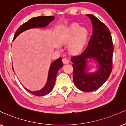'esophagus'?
I'll return each mask as SVG.
<instances>
[{"label":"esophagus","mask_w":126,"mask_h":126,"mask_svg":"<svg viewBox=\"0 0 126 126\" xmlns=\"http://www.w3.org/2000/svg\"><path fill=\"white\" fill-rule=\"evenodd\" d=\"M63 63H64V64H66V63H69V60H68L67 58H63Z\"/></svg>","instance_id":"esophagus-1"}]
</instances>
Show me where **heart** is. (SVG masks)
<instances>
[{"instance_id": "obj_1", "label": "heart", "mask_w": 126, "mask_h": 126, "mask_svg": "<svg viewBox=\"0 0 126 126\" xmlns=\"http://www.w3.org/2000/svg\"><path fill=\"white\" fill-rule=\"evenodd\" d=\"M87 36L88 31L85 28H80L78 24L74 23L71 24L65 32L63 35V41L64 43H68L74 39L70 46V49L72 52L77 53L83 48Z\"/></svg>"}]
</instances>
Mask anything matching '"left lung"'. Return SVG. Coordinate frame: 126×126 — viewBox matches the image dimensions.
Listing matches in <instances>:
<instances>
[{"instance_id":"8db88e82","label":"left lung","mask_w":126,"mask_h":126,"mask_svg":"<svg viewBox=\"0 0 126 126\" xmlns=\"http://www.w3.org/2000/svg\"><path fill=\"white\" fill-rule=\"evenodd\" d=\"M92 21L93 32L86 48L79 55L71 57L74 84L83 92L98 89L109 77L112 70L113 44L109 30L92 15H86ZM94 59L99 67L94 73L87 72V60Z\"/></svg>"}]
</instances>
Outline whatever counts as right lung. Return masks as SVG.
<instances>
[{
    "instance_id": "add662e5",
    "label": "right lung",
    "mask_w": 126,
    "mask_h": 126,
    "mask_svg": "<svg viewBox=\"0 0 126 126\" xmlns=\"http://www.w3.org/2000/svg\"><path fill=\"white\" fill-rule=\"evenodd\" d=\"M54 19V17L52 16H41L35 17L31 18L27 21L24 23L22 25L20 26V27L16 32V33L14 36L13 40H15L18 34H20L21 32L24 31L29 30V29H32V28L35 27H44L47 26L48 25V24L51 21ZM63 66V63L62 61V58H60L54 61L51 63L50 68H49L48 76V80L47 83L43 88L38 91H31L29 89L25 88L26 91L30 93L31 94H34L35 96H43L46 94H48L50 93L52 90V88L54 86L56 79V76H57V72L60 68H61ZM13 70V68L12 67Z\"/></svg>"
}]
</instances>
